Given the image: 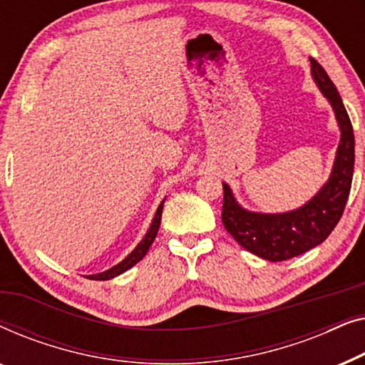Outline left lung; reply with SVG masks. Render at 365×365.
Returning <instances> with one entry per match:
<instances>
[{"label":"left lung","mask_w":365,"mask_h":365,"mask_svg":"<svg viewBox=\"0 0 365 365\" xmlns=\"http://www.w3.org/2000/svg\"><path fill=\"white\" fill-rule=\"evenodd\" d=\"M312 76L332 104L341 126L336 163L326 186L306 206L286 214H256L234 201L231 189L222 184V224L246 251L271 262L287 261L326 241L346 209L354 174V129L336 84L317 59L311 58Z\"/></svg>","instance_id":"obj_1"}]
</instances>
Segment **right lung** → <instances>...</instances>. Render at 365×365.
<instances>
[{
  "mask_svg": "<svg viewBox=\"0 0 365 365\" xmlns=\"http://www.w3.org/2000/svg\"><path fill=\"white\" fill-rule=\"evenodd\" d=\"M164 202V201H163ZM163 202L159 204L158 211H156V216L153 219V224L151 227H149V231L146 236L141 242L138 244V247L134 249V251L129 254V256L124 259L123 262H119L118 266H114L111 269H108V271H104L101 274H93V276H88L89 279H93V281H108V279H113L119 276V274H123L124 271H128L129 267H133L134 264H138L141 259L146 256V252L149 251V247H151V244L154 239H156V234H158V229H159V224H161V214H163Z\"/></svg>",
  "mask_w": 365,
  "mask_h": 365,
  "instance_id": "add662e5",
  "label": "right lung"
}]
</instances>
